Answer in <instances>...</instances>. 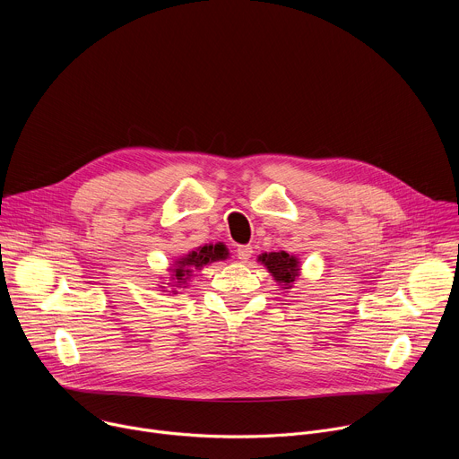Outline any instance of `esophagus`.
<instances>
[{
	"instance_id": "1",
	"label": "esophagus",
	"mask_w": 459,
	"mask_h": 459,
	"mask_svg": "<svg viewBox=\"0 0 459 459\" xmlns=\"http://www.w3.org/2000/svg\"><path fill=\"white\" fill-rule=\"evenodd\" d=\"M238 259L239 261H243V264H247V261L250 259V255H252V247L250 245H241V247H238Z\"/></svg>"
}]
</instances>
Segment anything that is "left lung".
Masks as SVG:
<instances>
[{"label":"left lung","mask_w":459,"mask_h":459,"mask_svg":"<svg viewBox=\"0 0 459 459\" xmlns=\"http://www.w3.org/2000/svg\"><path fill=\"white\" fill-rule=\"evenodd\" d=\"M273 274V278L281 285V289H290L296 278L299 276V261L296 255L280 250V252H265L257 257Z\"/></svg>","instance_id":"1"}]
</instances>
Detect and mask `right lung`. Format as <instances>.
Segmentation results:
<instances>
[{"label":"right lung","mask_w":459,"mask_h":459,"mask_svg":"<svg viewBox=\"0 0 459 459\" xmlns=\"http://www.w3.org/2000/svg\"><path fill=\"white\" fill-rule=\"evenodd\" d=\"M227 257H229V250L223 243L200 247L198 250H192L176 261L174 267L170 269L172 280L176 285H186V281L194 271H202V267L212 264V261H220V259H227Z\"/></svg>","instance_id":"1"}]
</instances>
